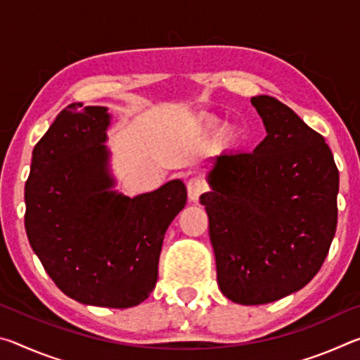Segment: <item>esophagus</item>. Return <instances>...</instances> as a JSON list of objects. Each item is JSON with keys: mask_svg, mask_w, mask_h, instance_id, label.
Returning a JSON list of instances; mask_svg holds the SVG:
<instances>
[{"mask_svg": "<svg viewBox=\"0 0 360 360\" xmlns=\"http://www.w3.org/2000/svg\"><path fill=\"white\" fill-rule=\"evenodd\" d=\"M208 191V186L202 178H192L187 182V197L191 202H198V198Z\"/></svg>", "mask_w": 360, "mask_h": 360, "instance_id": "34e87169", "label": "esophagus"}]
</instances>
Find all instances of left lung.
Instances as JSON below:
<instances>
[{"label":"left lung","instance_id":"1","mask_svg":"<svg viewBox=\"0 0 360 360\" xmlns=\"http://www.w3.org/2000/svg\"><path fill=\"white\" fill-rule=\"evenodd\" d=\"M266 136L254 152L211 158L200 197L217 284L229 300L264 304L300 290L324 264L337 229L338 168L318 131L268 95L251 98Z\"/></svg>","mask_w":360,"mask_h":360}]
</instances>
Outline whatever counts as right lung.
I'll use <instances>...</instances> for the list:
<instances>
[{
	"label": "right lung",
	"mask_w": 360,
	"mask_h": 360,
	"mask_svg": "<svg viewBox=\"0 0 360 360\" xmlns=\"http://www.w3.org/2000/svg\"><path fill=\"white\" fill-rule=\"evenodd\" d=\"M108 108L71 103L33 149L25 184L30 245L72 300L136 307L154 290L163 236L184 208V182L125 197L111 191Z\"/></svg>",
	"instance_id": "add662e5"
}]
</instances>
